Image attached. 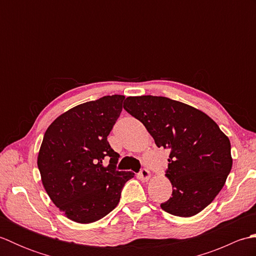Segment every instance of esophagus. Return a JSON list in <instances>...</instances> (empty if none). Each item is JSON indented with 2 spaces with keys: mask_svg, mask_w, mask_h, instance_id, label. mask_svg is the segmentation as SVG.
Here are the masks:
<instances>
[{
  "mask_svg": "<svg viewBox=\"0 0 256 256\" xmlns=\"http://www.w3.org/2000/svg\"><path fill=\"white\" fill-rule=\"evenodd\" d=\"M140 178L142 179L144 182H148V179L150 178V172L146 170V168H142L140 172Z\"/></svg>",
  "mask_w": 256,
  "mask_h": 256,
  "instance_id": "1",
  "label": "esophagus"
}]
</instances>
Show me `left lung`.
Wrapping results in <instances>:
<instances>
[{
    "mask_svg": "<svg viewBox=\"0 0 256 256\" xmlns=\"http://www.w3.org/2000/svg\"><path fill=\"white\" fill-rule=\"evenodd\" d=\"M124 110L144 124L158 148L170 150L166 176L168 214L192 216L210 204L232 168L230 140L214 120L186 103L165 96H128Z\"/></svg>",
    "mask_w": 256,
    "mask_h": 256,
    "instance_id": "1",
    "label": "left lung"
}]
</instances>
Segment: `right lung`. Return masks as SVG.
I'll return each instance as SVG.
<instances>
[{"instance_id": "add662e5", "label": "right lung", "mask_w": 256, "mask_h": 256, "mask_svg": "<svg viewBox=\"0 0 256 256\" xmlns=\"http://www.w3.org/2000/svg\"><path fill=\"white\" fill-rule=\"evenodd\" d=\"M124 96H106L59 116L46 130L37 157L42 182L68 219L91 224L118 206L132 172H118L120 155L108 142ZM109 160L106 166L102 160Z\"/></svg>"}]
</instances>
